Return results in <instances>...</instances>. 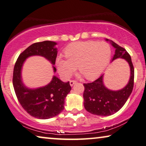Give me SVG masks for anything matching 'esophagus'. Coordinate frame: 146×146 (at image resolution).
Instances as JSON below:
<instances>
[{"mask_svg": "<svg viewBox=\"0 0 146 146\" xmlns=\"http://www.w3.org/2000/svg\"><path fill=\"white\" fill-rule=\"evenodd\" d=\"M70 82V85L73 86L74 84L77 82V81H76V80H70V82Z\"/></svg>", "mask_w": 146, "mask_h": 146, "instance_id": "34e87169", "label": "esophagus"}]
</instances>
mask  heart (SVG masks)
<instances>
[{
	"label": "heart",
	"mask_w": 146,
	"mask_h": 146,
	"mask_svg": "<svg viewBox=\"0 0 146 146\" xmlns=\"http://www.w3.org/2000/svg\"><path fill=\"white\" fill-rule=\"evenodd\" d=\"M64 59L57 58L56 64L60 75L68 79L77 66L78 71L88 80L97 78L110 62L111 50L105 42L79 41L69 44L64 51Z\"/></svg>",
	"instance_id": "b5f03b06"
}]
</instances>
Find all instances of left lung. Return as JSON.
<instances>
[{
  "label": "left lung",
  "instance_id": "obj_1",
  "mask_svg": "<svg viewBox=\"0 0 146 146\" xmlns=\"http://www.w3.org/2000/svg\"><path fill=\"white\" fill-rule=\"evenodd\" d=\"M111 44L116 49L112 61L119 58L127 60L130 67V78L127 85L118 91L106 88L103 84V75L94 81L83 84L84 108L90 113L100 116H109L120 110L127 101L134 87V69L130 54L124 48L113 41Z\"/></svg>",
  "mask_w": 146,
  "mask_h": 146
}]
</instances>
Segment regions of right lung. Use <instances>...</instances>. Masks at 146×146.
<instances>
[{"label":"right lung","instance_id":"1","mask_svg":"<svg viewBox=\"0 0 146 146\" xmlns=\"http://www.w3.org/2000/svg\"><path fill=\"white\" fill-rule=\"evenodd\" d=\"M56 44L48 40L34 43L19 54L14 66L12 82L17 100L27 113L37 119H47L60 114L71 87L69 82H64L54 76L46 86L35 90L26 88L21 80V67L26 58L35 55L43 56L54 65L57 57ZM54 70L56 71L54 67Z\"/></svg>","mask_w":146,"mask_h":146}]
</instances>
